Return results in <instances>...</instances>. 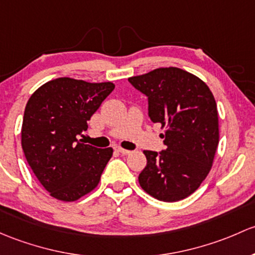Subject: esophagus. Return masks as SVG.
<instances>
[{"label":"esophagus","instance_id":"34e87169","mask_svg":"<svg viewBox=\"0 0 255 255\" xmlns=\"http://www.w3.org/2000/svg\"><path fill=\"white\" fill-rule=\"evenodd\" d=\"M115 150H116V151H119L120 154H122V155H128V154H130L129 150L123 149V148H121V146H116V148H115Z\"/></svg>","mask_w":255,"mask_h":255}]
</instances>
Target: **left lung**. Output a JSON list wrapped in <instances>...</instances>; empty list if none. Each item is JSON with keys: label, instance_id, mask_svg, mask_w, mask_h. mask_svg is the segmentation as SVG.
I'll return each mask as SVG.
<instances>
[{"label": "left lung", "instance_id": "8db88e82", "mask_svg": "<svg viewBox=\"0 0 255 255\" xmlns=\"http://www.w3.org/2000/svg\"><path fill=\"white\" fill-rule=\"evenodd\" d=\"M128 82L148 96L150 120L165 128V150H144L139 184L162 202H178L199 188L219 145L216 101L208 85L177 67L157 68Z\"/></svg>", "mask_w": 255, "mask_h": 255}]
</instances>
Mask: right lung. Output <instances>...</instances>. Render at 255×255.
<instances>
[{"mask_svg": "<svg viewBox=\"0 0 255 255\" xmlns=\"http://www.w3.org/2000/svg\"><path fill=\"white\" fill-rule=\"evenodd\" d=\"M115 84L57 78L39 88L25 106L21 148L34 175L51 197L74 202L92 192L112 148L82 143L78 135Z\"/></svg>", "mask_w": 255, "mask_h": 255, "instance_id": "right-lung-1", "label": "right lung"}]
</instances>
